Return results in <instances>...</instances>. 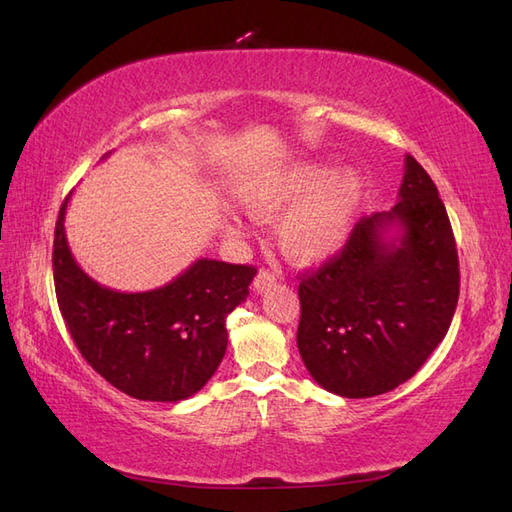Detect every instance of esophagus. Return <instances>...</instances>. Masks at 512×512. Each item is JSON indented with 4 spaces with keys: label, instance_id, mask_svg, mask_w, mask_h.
<instances>
[{
    "label": "esophagus",
    "instance_id": "esophagus-1",
    "mask_svg": "<svg viewBox=\"0 0 512 512\" xmlns=\"http://www.w3.org/2000/svg\"><path fill=\"white\" fill-rule=\"evenodd\" d=\"M275 285H277V279H275V275H272L270 270L261 268V270L257 272L255 281H253V290H255L257 294H261V292H268L270 288H275Z\"/></svg>",
    "mask_w": 512,
    "mask_h": 512
}]
</instances>
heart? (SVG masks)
I'll return each instance as SVG.
<instances>
[{
    "label": "heart",
    "instance_id": "b5f03b06",
    "mask_svg": "<svg viewBox=\"0 0 512 512\" xmlns=\"http://www.w3.org/2000/svg\"><path fill=\"white\" fill-rule=\"evenodd\" d=\"M364 196L366 181L358 170L331 172L327 163L310 159L255 183L244 194V205L259 222L281 217V253L299 266H314L334 257L347 242Z\"/></svg>",
    "mask_w": 512,
    "mask_h": 512
}]
</instances>
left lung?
Listing matches in <instances>:
<instances>
[{
    "mask_svg": "<svg viewBox=\"0 0 512 512\" xmlns=\"http://www.w3.org/2000/svg\"><path fill=\"white\" fill-rule=\"evenodd\" d=\"M460 292L456 240L438 189L406 154L399 202L355 224L340 255L299 285L296 344L334 395H384L447 334Z\"/></svg>",
    "mask_w": 512,
    "mask_h": 512,
    "instance_id": "1",
    "label": "left lung"
}]
</instances>
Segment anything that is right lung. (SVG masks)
<instances>
[{
  "mask_svg": "<svg viewBox=\"0 0 512 512\" xmlns=\"http://www.w3.org/2000/svg\"><path fill=\"white\" fill-rule=\"evenodd\" d=\"M69 196L58 211L52 266L58 307L82 358L141 401L176 403L196 395L224 358L227 316L246 301L257 270L202 257L157 290H111L69 251Z\"/></svg>",
  "mask_w": 512,
  "mask_h": 512,
  "instance_id": "add662e5",
  "label": "right lung"
}]
</instances>
